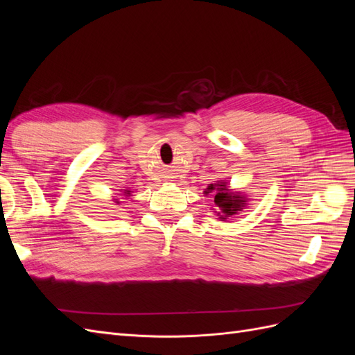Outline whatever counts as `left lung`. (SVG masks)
Returning a JSON list of instances; mask_svg holds the SVG:
<instances>
[{"label": "left lung", "mask_w": 355, "mask_h": 355, "mask_svg": "<svg viewBox=\"0 0 355 355\" xmlns=\"http://www.w3.org/2000/svg\"><path fill=\"white\" fill-rule=\"evenodd\" d=\"M206 194L209 192H214V204H216L218 207H220L222 214H219V219H227L234 216L237 211H241L243 207L245 206V198L240 196V192L237 194H231L230 189L227 188V185L222 184V185H210L207 188V191H204Z\"/></svg>", "instance_id": "left-lung-1"}]
</instances>
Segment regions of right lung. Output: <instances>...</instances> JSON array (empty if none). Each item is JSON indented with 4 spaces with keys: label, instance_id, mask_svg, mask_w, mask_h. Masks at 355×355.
I'll list each match as a JSON object with an SVG mask.
<instances>
[{
    "label": "right lung",
    "instance_id": "obj_1",
    "mask_svg": "<svg viewBox=\"0 0 355 355\" xmlns=\"http://www.w3.org/2000/svg\"><path fill=\"white\" fill-rule=\"evenodd\" d=\"M125 194H130V191H125Z\"/></svg>",
    "mask_w": 355,
    "mask_h": 355
}]
</instances>
